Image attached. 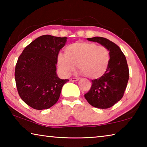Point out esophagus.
I'll use <instances>...</instances> for the list:
<instances>
[{
	"label": "esophagus",
	"mask_w": 147,
	"mask_h": 147,
	"mask_svg": "<svg viewBox=\"0 0 147 147\" xmlns=\"http://www.w3.org/2000/svg\"><path fill=\"white\" fill-rule=\"evenodd\" d=\"M78 80H79L78 78H71V81H73V82L78 81Z\"/></svg>",
	"instance_id": "esophagus-1"
}]
</instances>
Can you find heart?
Here are the masks:
<instances>
[{"mask_svg":"<svg viewBox=\"0 0 147 147\" xmlns=\"http://www.w3.org/2000/svg\"><path fill=\"white\" fill-rule=\"evenodd\" d=\"M109 60L110 54L106 47L92 42L77 41L65 49V55L59 54L58 65L65 76L70 75L78 64L86 77L97 79L106 72Z\"/></svg>","mask_w":147,"mask_h":147,"instance_id":"obj_1","label":"heart"}]
</instances>
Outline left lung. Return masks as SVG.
<instances>
[{
	"label": "left lung",
	"mask_w": 147,
	"mask_h": 147,
	"mask_svg": "<svg viewBox=\"0 0 147 147\" xmlns=\"http://www.w3.org/2000/svg\"><path fill=\"white\" fill-rule=\"evenodd\" d=\"M88 40L101 44L110 54L108 69L104 75L91 80L89 91L84 94L89 104L97 108L113 106L123 98L129 79V69L126 57L113 42L102 37L88 38Z\"/></svg>",
	"instance_id": "1"
}]
</instances>
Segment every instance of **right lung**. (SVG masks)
I'll list each match as a JSON object with an SVG mask.
<instances>
[{"instance_id":"obj_1","label":"right lung","mask_w":147,"mask_h":147,"mask_svg":"<svg viewBox=\"0 0 147 147\" xmlns=\"http://www.w3.org/2000/svg\"><path fill=\"white\" fill-rule=\"evenodd\" d=\"M67 38L43 35L25 47L17 59L15 79L20 97L35 109H48L60 96L68 79L56 74V63L60 49Z\"/></svg>"}]
</instances>
